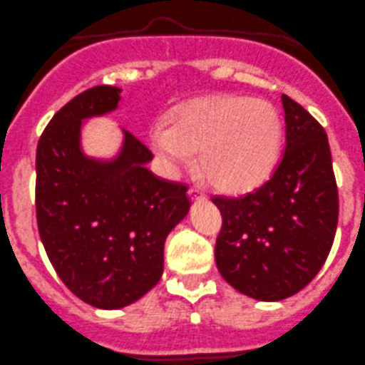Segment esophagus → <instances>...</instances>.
Segmentation results:
<instances>
[{"label": "esophagus", "mask_w": 365, "mask_h": 365, "mask_svg": "<svg viewBox=\"0 0 365 365\" xmlns=\"http://www.w3.org/2000/svg\"><path fill=\"white\" fill-rule=\"evenodd\" d=\"M188 195H190V199H192V200H204V199H206L204 192H202V190H199V188H190Z\"/></svg>", "instance_id": "obj_1"}]
</instances>
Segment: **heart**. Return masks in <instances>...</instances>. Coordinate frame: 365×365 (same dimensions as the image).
<instances>
[{
  "label": "heart",
  "mask_w": 365,
  "mask_h": 365,
  "mask_svg": "<svg viewBox=\"0 0 365 365\" xmlns=\"http://www.w3.org/2000/svg\"><path fill=\"white\" fill-rule=\"evenodd\" d=\"M281 118L263 100L220 95L193 100L172 114L168 127H155L150 145L177 170L199 152V168L211 185L229 192L258 186L277 161Z\"/></svg>",
  "instance_id": "b5f03b06"
}]
</instances>
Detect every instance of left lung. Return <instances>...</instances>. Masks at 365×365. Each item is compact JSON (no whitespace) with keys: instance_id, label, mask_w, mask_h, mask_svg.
Segmentation results:
<instances>
[{"instance_id":"obj_1","label":"left lung","mask_w":365,"mask_h":365,"mask_svg":"<svg viewBox=\"0 0 365 365\" xmlns=\"http://www.w3.org/2000/svg\"><path fill=\"white\" fill-rule=\"evenodd\" d=\"M284 152L272 175L240 197L215 195L222 229L215 244L218 272L258 301L303 290L324 265L339 220V192L322 125L290 96Z\"/></svg>"}]
</instances>
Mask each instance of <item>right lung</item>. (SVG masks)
<instances>
[{
	"mask_svg": "<svg viewBox=\"0 0 365 365\" xmlns=\"http://www.w3.org/2000/svg\"><path fill=\"white\" fill-rule=\"evenodd\" d=\"M120 93L95 86L69 100L36 155L37 227L48 258L78 299L103 310L158 284L166 237L190 210L186 185L154 175L147 168L154 155L130 133L110 161L82 152V120L116 109Z\"/></svg>",
	"mask_w": 365,
	"mask_h": 365,
	"instance_id": "add662e5",
	"label": "right lung"
}]
</instances>
